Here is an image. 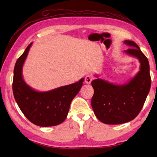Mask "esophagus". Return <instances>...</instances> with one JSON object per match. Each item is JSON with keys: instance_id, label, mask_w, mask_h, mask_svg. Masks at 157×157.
<instances>
[{"instance_id": "esophagus-1", "label": "esophagus", "mask_w": 157, "mask_h": 157, "mask_svg": "<svg viewBox=\"0 0 157 157\" xmlns=\"http://www.w3.org/2000/svg\"><path fill=\"white\" fill-rule=\"evenodd\" d=\"M92 80H93V76H91V75H87L85 78V83L90 84V83H91V82L92 81Z\"/></svg>"}]
</instances>
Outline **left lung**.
Masks as SVG:
<instances>
[{
	"label": "left lung",
	"mask_w": 157,
	"mask_h": 157,
	"mask_svg": "<svg viewBox=\"0 0 157 157\" xmlns=\"http://www.w3.org/2000/svg\"><path fill=\"white\" fill-rule=\"evenodd\" d=\"M124 43L132 48L125 52L139 59L140 71L128 84L115 85L102 79L91 82L94 93L91 106L100 122L107 124H120L130 122L142 109L151 86L150 66L147 57L133 41Z\"/></svg>",
	"instance_id": "obj_1"
}]
</instances>
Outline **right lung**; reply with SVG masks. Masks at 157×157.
Here are the masks:
<instances>
[{
    "label": "right lung",
    "mask_w": 157,
    "mask_h": 157,
    "mask_svg": "<svg viewBox=\"0 0 157 157\" xmlns=\"http://www.w3.org/2000/svg\"><path fill=\"white\" fill-rule=\"evenodd\" d=\"M31 44L15 65L12 84L15 100L25 116L34 124L43 127L60 124L66 120L70 103L81 90L84 78L47 92L32 90L25 83L22 76L23 63Z\"/></svg>",
    "instance_id": "1"
}]
</instances>
